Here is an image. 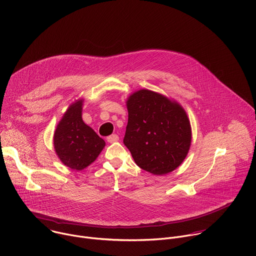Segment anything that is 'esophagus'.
<instances>
[{"label":"esophagus","mask_w":256,"mask_h":256,"mask_svg":"<svg viewBox=\"0 0 256 256\" xmlns=\"http://www.w3.org/2000/svg\"><path fill=\"white\" fill-rule=\"evenodd\" d=\"M118 140H120V136H118L116 134H114L109 136L107 138V142H118Z\"/></svg>","instance_id":"34e87169"}]
</instances>
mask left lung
<instances>
[{
    "label": "left lung",
    "mask_w": 256,
    "mask_h": 256,
    "mask_svg": "<svg viewBox=\"0 0 256 256\" xmlns=\"http://www.w3.org/2000/svg\"><path fill=\"white\" fill-rule=\"evenodd\" d=\"M128 120L124 144L136 164L155 175L175 170L186 159L192 142L186 112L176 101L142 89L128 101Z\"/></svg>",
    "instance_id": "8db88e82"
}]
</instances>
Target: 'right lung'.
<instances>
[{
	"label": "right lung",
	"mask_w": 256,
	"mask_h": 256,
	"mask_svg": "<svg viewBox=\"0 0 256 256\" xmlns=\"http://www.w3.org/2000/svg\"><path fill=\"white\" fill-rule=\"evenodd\" d=\"M83 99L68 106L54 134L60 160L72 170H83L96 160L105 142L82 120Z\"/></svg>",
	"instance_id": "add662e5"
}]
</instances>
